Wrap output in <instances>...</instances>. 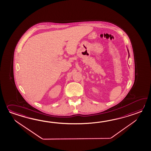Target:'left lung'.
Returning a JSON list of instances; mask_svg holds the SVG:
<instances>
[{
    "instance_id": "8db88e82",
    "label": "left lung",
    "mask_w": 151,
    "mask_h": 151,
    "mask_svg": "<svg viewBox=\"0 0 151 151\" xmlns=\"http://www.w3.org/2000/svg\"><path fill=\"white\" fill-rule=\"evenodd\" d=\"M128 53H129V51H128Z\"/></svg>"
}]
</instances>
